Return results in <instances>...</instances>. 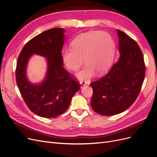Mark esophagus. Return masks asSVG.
Returning <instances> with one entry per match:
<instances>
[{
	"label": "esophagus",
	"instance_id": "1",
	"mask_svg": "<svg viewBox=\"0 0 157 157\" xmlns=\"http://www.w3.org/2000/svg\"><path fill=\"white\" fill-rule=\"evenodd\" d=\"M86 84H87V83L86 82H84V81H80V86L81 88H82V87L84 86H85Z\"/></svg>",
	"mask_w": 157,
	"mask_h": 157
}]
</instances>
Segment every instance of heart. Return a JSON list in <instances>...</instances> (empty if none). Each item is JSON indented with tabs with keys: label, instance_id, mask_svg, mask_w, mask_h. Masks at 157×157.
Instances as JSON below:
<instances>
[{
	"label": "heart",
	"instance_id": "heart-1",
	"mask_svg": "<svg viewBox=\"0 0 157 157\" xmlns=\"http://www.w3.org/2000/svg\"><path fill=\"white\" fill-rule=\"evenodd\" d=\"M115 42L108 33L90 31L81 33L71 42V48L62 53L66 67L71 71L77 70L84 58L86 64L82 70L75 73L79 80L93 78L96 73L102 75L107 71L113 60Z\"/></svg>",
	"mask_w": 157,
	"mask_h": 157
}]
</instances>
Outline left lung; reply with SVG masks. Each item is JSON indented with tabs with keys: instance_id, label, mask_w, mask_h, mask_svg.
<instances>
[{
	"instance_id": "8db88e82",
	"label": "left lung",
	"mask_w": 157,
	"mask_h": 157,
	"mask_svg": "<svg viewBox=\"0 0 157 157\" xmlns=\"http://www.w3.org/2000/svg\"><path fill=\"white\" fill-rule=\"evenodd\" d=\"M119 39L118 61L104 77L90 84L93 94V109L104 116L126 111L133 104L145 77V64L136 42L123 31L117 29Z\"/></svg>"
}]
</instances>
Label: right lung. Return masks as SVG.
<instances>
[{
  "mask_svg": "<svg viewBox=\"0 0 157 157\" xmlns=\"http://www.w3.org/2000/svg\"><path fill=\"white\" fill-rule=\"evenodd\" d=\"M64 28H52L36 35L24 46L17 62L16 81L28 108L44 118H55L66 111L80 86L65 70L62 49L66 39ZM33 54L46 58L44 80L33 84L27 78L29 60Z\"/></svg>",
  "mask_w": 157,
  "mask_h": 157,
  "instance_id": "add662e5",
  "label": "right lung"
}]
</instances>
